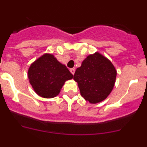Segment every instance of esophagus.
<instances>
[{
  "label": "esophagus",
  "mask_w": 147,
  "mask_h": 147,
  "mask_svg": "<svg viewBox=\"0 0 147 147\" xmlns=\"http://www.w3.org/2000/svg\"><path fill=\"white\" fill-rule=\"evenodd\" d=\"M70 71H71V73L72 74V75H74V74H75V71H76V69H70Z\"/></svg>",
  "instance_id": "esophagus-1"
}]
</instances>
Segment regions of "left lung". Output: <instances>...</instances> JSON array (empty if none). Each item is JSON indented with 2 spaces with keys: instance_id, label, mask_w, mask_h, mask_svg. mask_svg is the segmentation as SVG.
Instances as JSON below:
<instances>
[{
  "instance_id": "1",
  "label": "left lung",
  "mask_w": 147,
  "mask_h": 147,
  "mask_svg": "<svg viewBox=\"0 0 147 147\" xmlns=\"http://www.w3.org/2000/svg\"><path fill=\"white\" fill-rule=\"evenodd\" d=\"M117 70L111 63L99 52L90 55L77 68L73 79L78 83L81 96L91 104L104 101L111 92Z\"/></svg>"
}]
</instances>
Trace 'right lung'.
<instances>
[{
	"label": "right lung",
	"mask_w": 147,
	"mask_h": 147,
	"mask_svg": "<svg viewBox=\"0 0 147 147\" xmlns=\"http://www.w3.org/2000/svg\"><path fill=\"white\" fill-rule=\"evenodd\" d=\"M28 77L38 96L51 98L58 96L65 82L72 79L73 76L55 55L45 53L30 64Z\"/></svg>",
	"instance_id": "1"
}]
</instances>
